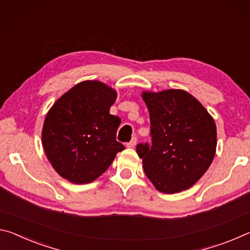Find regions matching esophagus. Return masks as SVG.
Segmentation results:
<instances>
[{"label": "esophagus", "instance_id": "34e87169", "mask_svg": "<svg viewBox=\"0 0 250 250\" xmlns=\"http://www.w3.org/2000/svg\"><path fill=\"white\" fill-rule=\"evenodd\" d=\"M136 143H137V138L136 137H133L132 140H130V142L126 144V146H127L128 148H133V147L136 145Z\"/></svg>", "mask_w": 250, "mask_h": 250}]
</instances>
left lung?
I'll return each instance as SVG.
<instances>
[{"label": "left lung", "mask_w": 250, "mask_h": 250, "mask_svg": "<svg viewBox=\"0 0 250 250\" xmlns=\"http://www.w3.org/2000/svg\"><path fill=\"white\" fill-rule=\"evenodd\" d=\"M149 110L152 144H138L143 168L156 189L175 194L206 173L214 159L217 132L206 108L183 89L143 92Z\"/></svg>", "instance_id": "1"}]
</instances>
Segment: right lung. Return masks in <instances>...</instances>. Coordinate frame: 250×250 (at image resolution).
Returning a JSON list of instances; mask_svg holds the SVG:
<instances>
[{
    "instance_id": "1",
    "label": "right lung",
    "mask_w": 250,
    "mask_h": 250,
    "mask_svg": "<svg viewBox=\"0 0 250 250\" xmlns=\"http://www.w3.org/2000/svg\"><path fill=\"white\" fill-rule=\"evenodd\" d=\"M117 94L98 81L76 84L45 117L42 144L53 168L71 183L87 184L108 168L118 152L121 118L109 114Z\"/></svg>"
}]
</instances>
